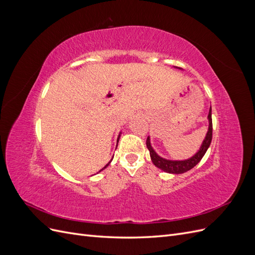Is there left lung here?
I'll return each mask as SVG.
<instances>
[{"instance_id":"left-lung-1","label":"left lung","mask_w":255,"mask_h":255,"mask_svg":"<svg viewBox=\"0 0 255 255\" xmlns=\"http://www.w3.org/2000/svg\"><path fill=\"white\" fill-rule=\"evenodd\" d=\"M208 121H210V126H208V132L206 134L205 139L201 145L200 150L195 154L194 156L190 157L189 159L186 160H168L165 158H161L158 156L152 149L151 143H150V138H146V148L150 151V156L153 161V164L155 165L157 168L161 169V170L168 172V173H173V174H179V173H184L190 169L194 168L200 160L202 159L204 156V154L206 153L208 146H210L212 142V138H213V122H212V107L210 109V113H208Z\"/></svg>"}]
</instances>
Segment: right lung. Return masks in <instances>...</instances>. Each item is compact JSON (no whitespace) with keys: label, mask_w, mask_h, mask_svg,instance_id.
Instances as JSON below:
<instances>
[{"label":"right lung","mask_w":255,"mask_h":255,"mask_svg":"<svg viewBox=\"0 0 255 255\" xmlns=\"http://www.w3.org/2000/svg\"><path fill=\"white\" fill-rule=\"evenodd\" d=\"M109 164H110V163H109ZM109 164H107V165H106V166H109ZM106 166H105V167H106ZM105 167H104V168H105Z\"/></svg>","instance_id":"1"}]
</instances>
